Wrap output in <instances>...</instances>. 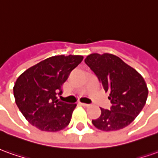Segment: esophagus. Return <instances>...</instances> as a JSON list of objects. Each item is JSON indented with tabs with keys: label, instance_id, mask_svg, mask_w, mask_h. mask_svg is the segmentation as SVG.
I'll return each mask as SVG.
<instances>
[{
	"label": "esophagus",
	"instance_id": "obj_1",
	"mask_svg": "<svg viewBox=\"0 0 158 158\" xmlns=\"http://www.w3.org/2000/svg\"><path fill=\"white\" fill-rule=\"evenodd\" d=\"M81 106H85V107H88V106H90L89 104H87V103H81Z\"/></svg>",
	"mask_w": 158,
	"mask_h": 158
}]
</instances>
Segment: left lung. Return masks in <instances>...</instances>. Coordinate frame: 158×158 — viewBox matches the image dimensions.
<instances>
[{"instance_id": "8db88e82", "label": "left lung", "mask_w": 158, "mask_h": 158, "mask_svg": "<svg viewBox=\"0 0 158 158\" xmlns=\"http://www.w3.org/2000/svg\"><path fill=\"white\" fill-rule=\"evenodd\" d=\"M88 65L106 92L109 93L110 110L101 108L102 114L92 123L102 131L122 129L139 114L148 96L146 83L141 75L113 54H90L85 58Z\"/></svg>"}]
</instances>
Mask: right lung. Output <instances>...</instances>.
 I'll return each instance as SVG.
<instances>
[{
    "instance_id": "obj_1",
    "label": "right lung",
    "mask_w": 158,
    "mask_h": 158,
    "mask_svg": "<svg viewBox=\"0 0 158 158\" xmlns=\"http://www.w3.org/2000/svg\"><path fill=\"white\" fill-rule=\"evenodd\" d=\"M82 56L48 57L23 72L15 81V102L24 117L41 131H58L70 122L77 104L57 100L62 86Z\"/></svg>"
}]
</instances>
